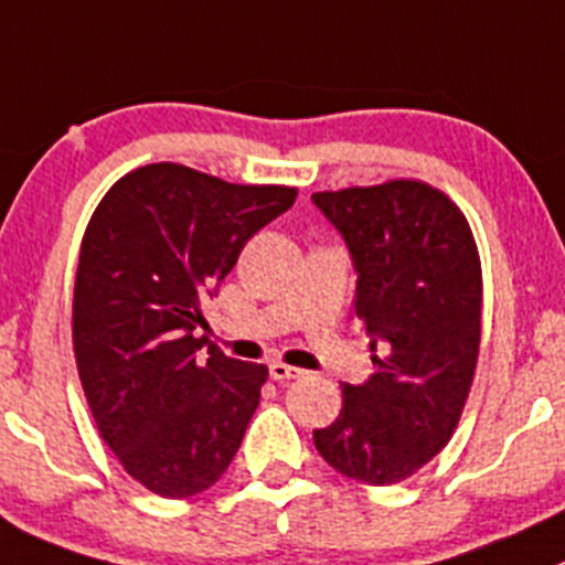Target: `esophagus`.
I'll return each instance as SVG.
<instances>
[{
    "label": "esophagus",
    "instance_id": "1",
    "mask_svg": "<svg viewBox=\"0 0 565 565\" xmlns=\"http://www.w3.org/2000/svg\"><path fill=\"white\" fill-rule=\"evenodd\" d=\"M300 375H303V370L284 364V361H273V364H270L273 381H295V377H300Z\"/></svg>",
    "mask_w": 565,
    "mask_h": 565
}]
</instances>
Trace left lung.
<instances>
[{"instance_id": "left-lung-1", "label": "left lung", "mask_w": 565, "mask_h": 565, "mask_svg": "<svg viewBox=\"0 0 565 565\" xmlns=\"http://www.w3.org/2000/svg\"><path fill=\"white\" fill-rule=\"evenodd\" d=\"M348 243L355 317L375 372L344 383L342 411L315 447L344 478L392 486L445 450L480 350L483 273L463 212L416 179L315 193Z\"/></svg>"}]
</instances>
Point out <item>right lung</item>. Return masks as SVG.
<instances>
[{"label": "right lung", "instance_id": "add662e5", "mask_svg": "<svg viewBox=\"0 0 565 565\" xmlns=\"http://www.w3.org/2000/svg\"><path fill=\"white\" fill-rule=\"evenodd\" d=\"M298 199L154 162L120 177L93 212L74 284V355L96 428L120 467L168 500L221 480L267 381L210 348L201 303L250 237Z\"/></svg>", "mask_w": 565, "mask_h": 565}]
</instances>
